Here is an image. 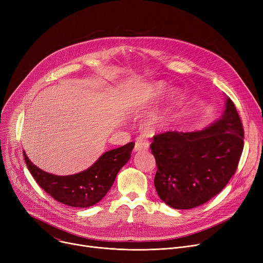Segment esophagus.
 I'll use <instances>...</instances> for the list:
<instances>
[{"mask_svg":"<svg viewBox=\"0 0 263 263\" xmlns=\"http://www.w3.org/2000/svg\"><path fill=\"white\" fill-rule=\"evenodd\" d=\"M149 147V142L147 141L146 137L144 136H140L137 137L135 141V147H134V151H141V150H147Z\"/></svg>","mask_w":263,"mask_h":263,"instance_id":"34e87169","label":"esophagus"}]
</instances>
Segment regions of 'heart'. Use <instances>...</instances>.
Wrapping results in <instances>:
<instances>
[{"label":"heart","mask_w":263,"mask_h":263,"mask_svg":"<svg viewBox=\"0 0 263 263\" xmlns=\"http://www.w3.org/2000/svg\"><path fill=\"white\" fill-rule=\"evenodd\" d=\"M161 91H162V86L160 85L157 88V92H161ZM145 103H147V102L141 103L139 105V108L143 107ZM165 118H166V112H157V113L151 114L150 117L148 118V121H147V127L149 129H156V128H158L160 126V124H162L164 122Z\"/></svg>","instance_id":"heart-1"}]
</instances>
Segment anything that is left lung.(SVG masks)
Instances as JSON below:
<instances>
[{"instance_id": "obj_1", "label": "left lung", "mask_w": 263, "mask_h": 263, "mask_svg": "<svg viewBox=\"0 0 263 263\" xmlns=\"http://www.w3.org/2000/svg\"><path fill=\"white\" fill-rule=\"evenodd\" d=\"M244 146V130L228 98L224 115L201 132L156 134L150 145L159 197L172 208L192 209L222 191L236 173Z\"/></svg>"}]
</instances>
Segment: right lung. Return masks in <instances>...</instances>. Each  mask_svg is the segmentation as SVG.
<instances>
[{"mask_svg":"<svg viewBox=\"0 0 263 263\" xmlns=\"http://www.w3.org/2000/svg\"><path fill=\"white\" fill-rule=\"evenodd\" d=\"M134 143L109 150L88 170L71 175L57 176L41 171L23 153L24 161L36 182L45 192L64 204L87 208L99 202L112 187L120 168L130 157Z\"/></svg>","mask_w":263,"mask_h":263,"instance_id":"1","label":"right lung"}]
</instances>
